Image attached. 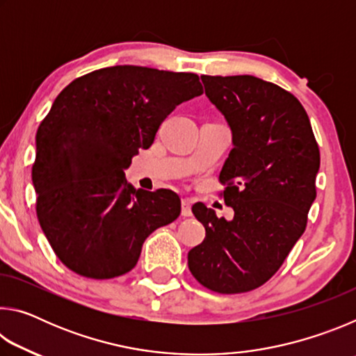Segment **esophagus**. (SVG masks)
<instances>
[{
  "label": "esophagus",
  "instance_id": "esophagus-1",
  "mask_svg": "<svg viewBox=\"0 0 356 356\" xmlns=\"http://www.w3.org/2000/svg\"><path fill=\"white\" fill-rule=\"evenodd\" d=\"M182 216H191V201L182 200Z\"/></svg>",
  "mask_w": 356,
  "mask_h": 356
}]
</instances>
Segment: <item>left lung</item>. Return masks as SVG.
I'll use <instances>...</instances> for the list:
<instances>
[{"mask_svg":"<svg viewBox=\"0 0 356 356\" xmlns=\"http://www.w3.org/2000/svg\"><path fill=\"white\" fill-rule=\"evenodd\" d=\"M201 80L232 131L220 182L234 218H218L202 202L193 206L206 238L190 250L188 268L213 292H250L278 272L303 236L321 154L308 114L291 92L252 75Z\"/></svg>","mask_w":356,"mask_h":356,"instance_id":"left-lung-1","label":"left lung"}]
</instances>
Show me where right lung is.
<instances>
[{
    "mask_svg": "<svg viewBox=\"0 0 356 356\" xmlns=\"http://www.w3.org/2000/svg\"><path fill=\"white\" fill-rule=\"evenodd\" d=\"M200 76L114 65L65 86L35 135L33 184L42 231L65 267L92 280L130 272L144 240L180 215L171 190H135L125 170Z\"/></svg>",
    "mask_w": 356,
    "mask_h": 356,
    "instance_id": "right-lung-1",
    "label": "right lung"
}]
</instances>
